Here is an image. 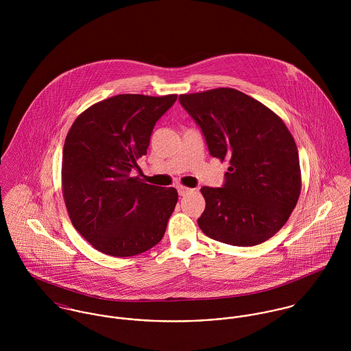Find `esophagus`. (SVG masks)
Wrapping results in <instances>:
<instances>
[{
	"instance_id": "34e87169",
	"label": "esophagus",
	"mask_w": 351,
	"mask_h": 351,
	"mask_svg": "<svg viewBox=\"0 0 351 351\" xmlns=\"http://www.w3.org/2000/svg\"><path fill=\"white\" fill-rule=\"evenodd\" d=\"M177 191H178V195H180V196H185V195H188L192 189H189V188H186V186L180 185V186H177Z\"/></svg>"
}]
</instances>
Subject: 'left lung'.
Returning <instances> with one entry per match:
<instances>
[{
  "label": "left lung",
  "instance_id": "obj_1",
  "mask_svg": "<svg viewBox=\"0 0 351 351\" xmlns=\"http://www.w3.org/2000/svg\"><path fill=\"white\" fill-rule=\"evenodd\" d=\"M209 154L230 160L221 188L202 186L201 231L232 246H255L281 230L301 189L295 139L267 106L231 88L181 95Z\"/></svg>",
  "mask_w": 351,
  "mask_h": 351
}]
</instances>
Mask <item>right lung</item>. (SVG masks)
I'll return each mask as SVG.
<instances>
[{
	"mask_svg": "<svg viewBox=\"0 0 351 351\" xmlns=\"http://www.w3.org/2000/svg\"><path fill=\"white\" fill-rule=\"evenodd\" d=\"M177 95H117L73 123L63 147L62 189L74 228L112 256L150 250L165 235L178 193L131 177L147 154L155 123Z\"/></svg>",
	"mask_w": 351,
	"mask_h": 351,
	"instance_id": "right-lung-1",
	"label": "right lung"
}]
</instances>
